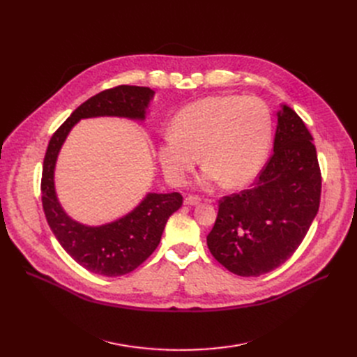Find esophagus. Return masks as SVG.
<instances>
[{
    "mask_svg": "<svg viewBox=\"0 0 357 357\" xmlns=\"http://www.w3.org/2000/svg\"><path fill=\"white\" fill-rule=\"evenodd\" d=\"M199 201H201L199 197L190 195V197H186V198L183 199V204H185V205H197V204H199Z\"/></svg>",
    "mask_w": 357,
    "mask_h": 357,
    "instance_id": "obj_1",
    "label": "esophagus"
}]
</instances>
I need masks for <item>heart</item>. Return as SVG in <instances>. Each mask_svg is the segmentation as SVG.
<instances>
[{
	"instance_id": "obj_1",
	"label": "heart",
	"mask_w": 357,
	"mask_h": 357,
	"mask_svg": "<svg viewBox=\"0 0 357 357\" xmlns=\"http://www.w3.org/2000/svg\"><path fill=\"white\" fill-rule=\"evenodd\" d=\"M171 135L158 146L166 179L179 185L201 160L207 165L202 186L224 182L241 186L264 165L272 136V119L257 97L214 96L185 105L171 123Z\"/></svg>"
}]
</instances>
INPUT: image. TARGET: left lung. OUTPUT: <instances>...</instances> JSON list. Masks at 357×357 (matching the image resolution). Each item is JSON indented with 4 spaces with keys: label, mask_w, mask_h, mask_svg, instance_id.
Returning <instances> with one entry per match:
<instances>
[{
    "label": "left lung",
    "mask_w": 357,
    "mask_h": 357,
    "mask_svg": "<svg viewBox=\"0 0 357 357\" xmlns=\"http://www.w3.org/2000/svg\"><path fill=\"white\" fill-rule=\"evenodd\" d=\"M321 172L312 136L288 105L278 111L273 155L250 190L224 197L207 245L238 276L268 273L294 255L318 213Z\"/></svg>",
    "instance_id": "1"
}]
</instances>
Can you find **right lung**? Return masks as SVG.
<instances>
[{
  "label": "right lung",
  "mask_w": 357,
  "mask_h": 357,
  "mask_svg": "<svg viewBox=\"0 0 357 357\" xmlns=\"http://www.w3.org/2000/svg\"><path fill=\"white\" fill-rule=\"evenodd\" d=\"M155 92L147 86L120 85L91 97L75 109L52 136L42 172V204L49 226L65 252L86 271L102 276H121L135 271L155 252L167 218L182 205L179 192L147 194L124 217L91 227L72 220L54 191V166L72 127L82 119L124 117L144 120Z\"/></svg>",
  "instance_id": "add662e5"
}]
</instances>
